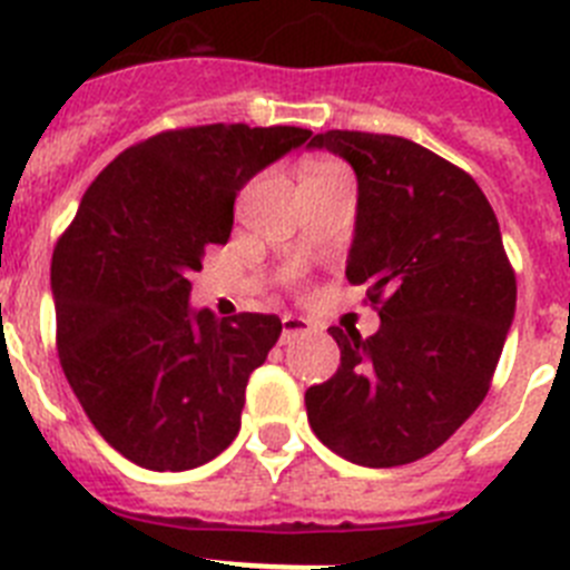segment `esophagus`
Returning <instances> with one entry per match:
<instances>
[{
	"mask_svg": "<svg viewBox=\"0 0 570 570\" xmlns=\"http://www.w3.org/2000/svg\"><path fill=\"white\" fill-rule=\"evenodd\" d=\"M311 325L308 320H299V316H282V345L285 342H291L294 336H302V334H308Z\"/></svg>",
	"mask_w": 570,
	"mask_h": 570,
	"instance_id": "34e87169",
	"label": "esophagus"
}]
</instances>
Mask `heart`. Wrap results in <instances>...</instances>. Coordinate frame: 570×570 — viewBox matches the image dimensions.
I'll list each match as a JSON object with an SVG mask.
<instances>
[{
  "label": "heart",
  "mask_w": 570,
  "mask_h": 570,
  "mask_svg": "<svg viewBox=\"0 0 570 570\" xmlns=\"http://www.w3.org/2000/svg\"><path fill=\"white\" fill-rule=\"evenodd\" d=\"M331 165H334V163H320V165H314V168H311L308 174H314V170H322V168H331Z\"/></svg>",
  "instance_id": "b5f03b06"
}]
</instances>
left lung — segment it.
<instances>
[{
    "label": "left lung",
    "mask_w": 570,
    "mask_h": 570,
    "mask_svg": "<svg viewBox=\"0 0 570 570\" xmlns=\"http://www.w3.org/2000/svg\"><path fill=\"white\" fill-rule=\"evenodd\" d=\"M311 148L360 183L345 276L382 325L331 328L340 367L305 391L314 434L347 462L394 468L442 445L480 407L500 362L517 276L473 176L391 134L325 130Z\"/></svg>",
    "instance_id": "1"
}]
</instances>
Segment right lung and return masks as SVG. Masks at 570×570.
I'll return each instance as SVG.
<instances>
[{"label": "right lung", "mask_w": 570, "mask_h": 570, "mask_svg": "<svg viewBox=\"0 0 570 570\" xmlns=\"http://www.w3.org/2000/svg\"><path fill=\"white\" fill-rule=\"evenodd\" d=\"M311 130L199 125L130 145L90 183L50 262L57 347L102 440L150 471L205 465L239 434L276 314L190 311V274L234 228L242 185Z\"/></svg>", "instance_id": "right-lung-1"}]
</instances>
